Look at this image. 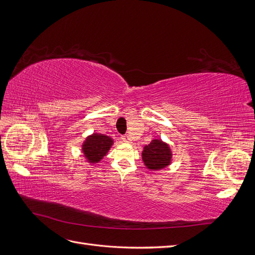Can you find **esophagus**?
I'll return each mask as SVG.
<instances>
[{"mask_svg":"<svg viewBox=\"0 0 255 255\" xmlns=\"http://www.w3.org/2000/svg\"><path fill=\"white\" fill-rule=\"evenodd\" d=\"M122 140L125 142H130V138L128 135H126V136L122 137Z\"/></svg>","mask_w":255,"mask_h":255,"instance_id":"esophagus-1","label":"esophagus"}]
</instances>
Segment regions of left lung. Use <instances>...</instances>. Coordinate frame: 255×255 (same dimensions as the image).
<instances>
[{"mask_svg": "<svg viewBox=\"0 0 255 255\" xmlns=\"http://www.w3.org/2000/svg\"><path fill=\"white\" fill-rule=\"evenodd\" d=\"M141 156L148 170L158 171L171 164L172 151L167 142L161 139H153L148 145L143 146Z\"/></svg>", "mask_w": 255, "mask_h": 255, "instance_id": "left-lung-1", "label": "left lung"}]
</instances>
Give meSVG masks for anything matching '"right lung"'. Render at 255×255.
<instances>
[{
	"label": "right lung",
	"instance_id": "obj_1",
	"mask_svg": "<svg viewBox=\"0 0 255 255\" xmlns=\"http://www.w3.org/2000/svg\"><path fill=\"white\" fill-rule=\"evenodd\" d=\"M114 144L113 138L104 134L94 133L86 137L82 144V152L89 164H97L103 159L112 145Z\"/></svg>",
	"mask_w": 255,
	"mask_h": 255
}]
</instances>
